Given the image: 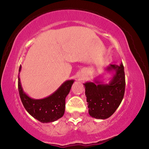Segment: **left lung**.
<instances>
[{
  "label": "left lung",
  "mask_w": 149,
  "mask_h": 149,
  "mask_svg": "<svg viewBox=\"0 0 149 149\" xmlns=\"http://www.w3.org/2000/svg\"><path fill=\"white\" fill-rule=\"evenodd\" d=\"M108 72H115L109 84L101 81L83 83L85 87L89 114L93 118L105 119L111 117L121 104L125 93V79L123 64H110Z\"/></svg>",
  "instance_id": "8db88e82"
}]
</instances>
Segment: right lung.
<instances>
[{
  "label": "right lung",
  "mask_w": 149,
  "mask_h": 149,
  "mask_svg": "<svg viewBox=\"0 0 149 149\" xmlns=\"http://www.w3.org/2000/svg\"><path fill=\"white\" fill-rule=\"evenodd\" d=\"M22 66H19V72ZM74 80L65 81L54 93L43 99L35 100L26 95L18 77V90L22 102L28 113L41 123L54 122L64 115L65 100L70 92Z\"/></svg>",
  "instance_id": "obj_1"
}]
</instances>
